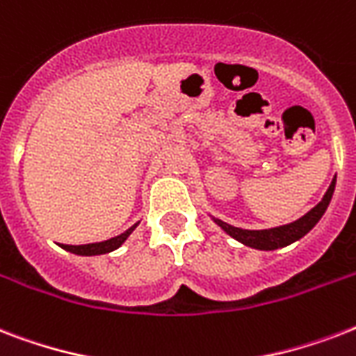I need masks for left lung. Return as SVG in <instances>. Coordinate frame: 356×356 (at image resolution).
I'll use <instances>...</instances> for the list:
<instances>
[{
  "mask_svg": "<svg viewBox=\"0 0 356 356\" xmlns=\"http://www.w3.org/2000/svg\"><path fill=\"white\" fill-rule=\"evenodd\" d=\"M334 184H337V177L332 179L331 186L327 190V194L323 195V200H321L312 211L307 212L303 218H299L298 222L288 223V225H282V227L264 229V231H248V229L233 227V225L220 222V220H216V223L225 231V233L231 234L233 238H236L238 242L249 245V248L266 249V251L277 248H284L288 243L296 242V240H299L301 236H305L310 229L314 227L316 223L320 222V218L323 216V212L327 211V207L331 203L332 192H334Z\"/></svg>",
  "mask_w": 356,
  "mask_h": 356,
  "instance_id": "obj_1",
  "label": "left lung"
}]
</instances>
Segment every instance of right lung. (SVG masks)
I'll return each instance as SVG.
<instances>
[{
	"label": "right lung",
	"mask_w": 356,
	"mask_h": 356,
	"mask_svg": "<svg viewBox=\"0 0 356 356\" xmlns=\"http://www.w3.org/2000/svg\"><path fill=\"white\" fill-rule=\"evenodd\" d=\"M134 227H136V225H133V227H131V229H127V231L120 234V236H114V238H111V240H105V242L86 243V245H66V243H63L60 248L66 249V251H70V253L86 254V257H90V254L111 253V251H114V249H118L120 245H122V243L125 242V240H127V236L131 233H133Z\"/></svg>",
	"instance_id": "right-lung-1"
}]
</instances>
